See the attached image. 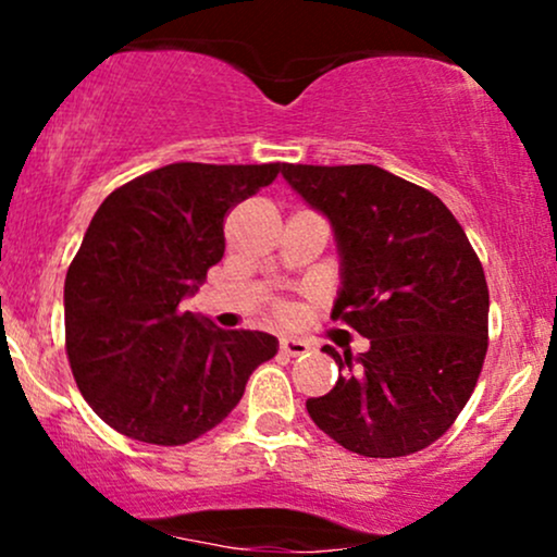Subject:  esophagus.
Segmentation results:
<instances>
[{
    "label": "esophagus",
    "mask_w": 557,
    "mask_h": 557,
    "mask_svg": "<svg viewBox=\"0 0 557 557\" xmlns=\"http://www.w3.org/2000/svg\"><path fill=\"white\" fill-rule=\"evenodd\" d=\"M280 354L287 356V359H296V356L309 354V343L298 341V337H283L280 341Z\"/></svg>",
    "instance_id": "34e87169"
}]
</instances>
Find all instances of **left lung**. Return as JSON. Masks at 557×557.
Listing matches in <instances>:
<instances>
[{
	"instance_id": "left-lung-1",
	"label": "left lung",
	"mask_w": 557,
	"mask_h": 557,
	"mask_svg": "<svg viewBox=\"0 0 557 557\" xmlns=\"http://www.w3.org/2000/svg\"><path fill=\"white\" fill-rule=\"evenodd\" d=\"M296 194L330 220L341 253L332 319L369 341L337 354L343 374L306 411L345 450L398 458L450 430L487 356L490 290L450 209L376 164H283Z\"/></svg>"
}]
</instances>
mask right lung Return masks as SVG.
<instances>
[{"instance_id": "1", "label": "right lung", "mask_w": 557, "mask_h": 557, "mask_svg": "<svg viewBox=\"0 0 557 557\" xmlns=\"http://www.w3.org/2000/svg\"><path fill=\"white\" fill-rule=\"evenodd\" d=\"M283 164L175 162L112 190L65 277V348L83 398L112 430L185 445L238 406L274 335L183 311L225 253V214Z\"/></svg>"}]
</instances>
